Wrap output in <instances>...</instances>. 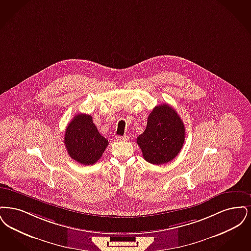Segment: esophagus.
I'll return each mask as SVG.
<instances>
[{"label":"esophagus","mask_w":251,"mask_h":251,"mask_svg":"<svg viewBox=\"0 0 251 251\" xmlns=\"http://www.w3.org/2000/svg\"><path fill=\"white\" fill-rule=\"evenodd\" d=\"M116 140L117 141H119V142H126V141H127L128 140V137L127 136H117L116 137Z\"/></svg>","instance_id":"1"}]
</instances>
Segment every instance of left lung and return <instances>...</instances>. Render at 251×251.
<instances>
[{
    "mask_svg": "<svg viewBox=\"0 0 251 251\" xmlns=\"http://www.w3.org/2000/svg\"><path fill=\"white\" fill-rule=\"evenodd\" d=\"M185 126L175 109L168 104L154 107L144 132L137 138L143 158L154 165L172 161L185 142Z\"/></svg>",
    "mask_w": 251,
    "mask_h": 251,
    "instance_id": "left-lung-1",
    "label": "left lung"
}]
</instances>
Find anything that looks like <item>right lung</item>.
Returning <instances> with one entry per match:
<instances>
[{
	"label": "right lung",
	"mask_w": 251,
	"mask_h": 251,
	"mask_svg": "<svg viewBox=\"0 0 251 251\" xmlns=\"http://www.w3.org/2000/svg\"><path fill=\"white\" fill-rule=\"evenodd\" d=\"M68 154L82 165L98 162L109 142L99 132L89 114L79 113L68 124L64 137Z\"/></svg>",
	"instance_id": "right-lung-1"
}]
</instances>
